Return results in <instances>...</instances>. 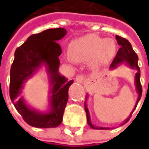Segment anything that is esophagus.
<instances>
[{"label":"esophagus","instance_id":"obj_1","mask_svg":"<svg viewBox=\"0 0 149 149\" xmlns=\"http://www.w3.org/2000/svg\"><path fill=\"white\" fill-rule=\"evenodd\" d=\"M84 80H85V77L83 76V75H78V76H77V77H76V81L77 83H80V84L84 83Z\"/></svg>","mask_w":149,"mask_h":149}]
</instances>
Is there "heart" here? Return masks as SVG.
<instances>
[{
  "label": "heart",
  "mask_w": 149,
  "mask_h": 149,
  "mask_svg": "<svg viewBox=\"0 0 149 149\" xmlns=\"http://www.w3.org/2000/svg\"><path fill=\"white\" fill-rule=\"evenodd\" d=\"M69 61L88 62L93 60L97 65L105 64L115 56L117 46L112 38H102L88 34L72 40L68 45Z\"/></svg>",
  "instance_id": "b5f03b06"
}]
</instances>
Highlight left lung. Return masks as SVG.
I'll use <instances>...</instances> for the list:
<instances>
[{
  "mask_svg": "<svg viewBox=\"0 0 149 149\" xmlns=\"http://www.w3.org/2000/svg\"><path fill=\"white\" fill-rule=\"evenodd\" d=\"M116 39L117 40L119 45L120 46V48L119 49L118 52L116 53V56L113 60L112 63L110 65V70H114L116 68H117L118 66L121 65L122 64H125L126 65H128V67H130L132 69H136V72L135 74L134 77V84L136 92V93L138 95L137 100L136 101L134 108H133V109L130 113V115L128 116V118L125 119V120L123 121V123H121L120 125V126H122V125H124L128 121V120L130 119V116L132 114L133 111L136 109L138 102L141 100V95H142V87H141V79H140L141 78V70H140V68L138 66V56L134 52V50L132 49V45L129 43L128 40L125 39L123 37H119L117 35L116 36ZM88 94L86 95V99H85V102H84V110H85V112H86L88 125L93 129H105V130H107V129L113 128H110V127H100V126H96V125H93L92 120H91L90 113H89V111H88Z\"/></svg>",
  "mask_w": 149,
  "mask_h": 149,
  "instance_id": "obj_1",
  "label": "left lung"
}]
</instances>
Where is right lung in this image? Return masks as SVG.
<instances>
[{"label": "right lung", "mask_w": 149, "mask_h": 149, "mask_svg": "<svg viewBox=\"0 0 149 149\" xmlns=\"http://www.w3.org/2000/svg\"><path fill=\"white\" fill-rule=\"evenodd\" d=\"M66 33L67 30L64 28L49 29L30 36L15 51L10 70L9 95L16 109L24 121L33 127L56 128L62 122L68 102V88L73 83L59 72L61 48L57 41ZM43 68L49 81V104L46 110L40 111L19 96L27 81Z\"/></svg>", "instance_id": "obj_1"}]
</instances>
